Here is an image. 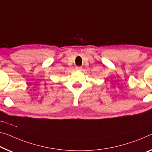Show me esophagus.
Listing matches in <instances>:
<instances>
[{"label": "esophagus", "mask_w": 152, "mask_h": 152, "mask_svg": "<svg viewBox=\"0 0 152 152\" xmlns=\"http://www.w3.org/2000/svg\"><path fill=\"white\" fill-rule=\"evenodd\" d=\"M76 70H77V71H81V70H82V67H81V66H77Z\"/></svg>", "instance_id": "obj_1"}]
</instances>
